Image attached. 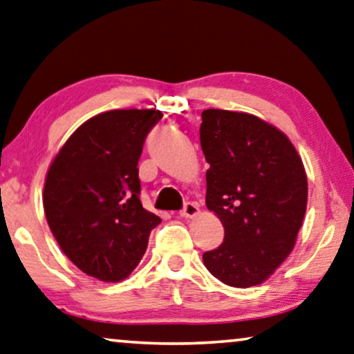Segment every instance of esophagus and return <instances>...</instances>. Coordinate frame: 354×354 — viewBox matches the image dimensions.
I'll list each match as a JSON object with an SVG mask.
<instances>
[{"label": "esophagus", "mask_w": 354, "mask_h": 354, "mask_svg": "<svg viewBox=\"0 0 354 354\" xmlns=\"http://www.w3.org/2000/svg\"><path fill=\"white\" fill-rule=\"evenodd\" d=\"M198 213H200V208L195 202H187L186 205H184V208L181 209V216H183V218H186V219L195 218V216H197Z\"/></svg>", "instance_id": "obj_1"}]
</instances>
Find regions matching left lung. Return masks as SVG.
<instances>
[{
    "mask_svg": "<svg viewBox=\"0 0 354 354\" xmlns=\"http://www.w3.org/2000/svg\"><path fill=\"white\" fill-rule=\"evenodd\" d=\"M200 145L209 163L207 207L224 225V241L203 263L224 284L256 286L291 254L302 227V159L277 127L225 109L203 111Z\"/></svg>",
    "mask_w": 354,
    "mask_h": 354,
    "instance_id": "left-lung-1",
    "label": "left lung"
}]
</instances>
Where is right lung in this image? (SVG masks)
I'll return each instance as SVG.
<instances>
[{"instance_id":"right-lung-1","label":"right lung","mask_w":354,"mask_h":354,"mask_svg":"<svg viewBox=\"0 0 354 354\" xmlns=\"http://www.w3.org/2000/svg\"><path fill=\"white\" fill-rule=\"evenodd\" d=\"M156 109H113L88 119L47 170L44 213L57 243L87 275L122 281L145 256L160 218L143 208L138 160Z\"/></svg>"}]
</instances>
